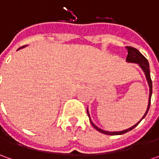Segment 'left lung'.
<instances>
[{
	"instance_id": "8db88e82",
	"label": "left lung",
	"mask_w": 159,
	"mask_h": 159,
	"mask_svg": "<svg viewBox=\"0 0 159 159\" xmlns=\"http://www.w3.org/2000/svg\"><path fill=\"white\" fill-rule=\"evenodd\" d=\"M127 50H128V55L126 57V62H129V63H136L140 65V67L143 70V71L145 72V75H146V78H147V80H148V83H149V86H150V100H149V105H148V108H147V111L144 114V116L143 117V119L145 118V116L147 115V113L149 111V109H150V99H151V95H152V81H151V79H150V65H149V62L148 60L145 58L143 55H142L139 50H137L136 48H132V47H127ZM88 115L89 117V111H88ZM142 119L138 122L137 124H135L134 125H133L132 127L126 129V130H124V131H120V132H107V131H103L100 128H98L96 125H95L92 121L90 120L91 124L92 125L95 127V129L97 131L101 132L102 134H110V135H118V134H125L127 132L131 131L132 129H134L136 125L142 121Z\"/></svg>"
}]
</instances>
